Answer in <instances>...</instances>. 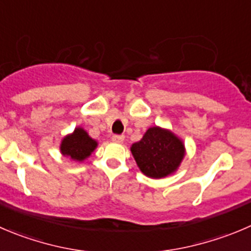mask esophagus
Segmentation results:
<instances>
[{
  "label": "esophagus",
  "instance_id": "1",
  "mask_svg": "<svg viewBox=\"0 0 251 251\" xmlns=\"http://www.w3.org/2000/svg\"><path fill=\"white\" fill-rule=\"evenodd\" d=\"M112 140H113L114 143H123L124 142V135H119V134H114L113 137H112Z\"/></svg>",
  "mask_w": 251,
  "mask_h": 251
}]
</instances>
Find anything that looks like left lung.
Wrapping results in <instances>:
<instances>
[{"label": "left lung", "mask_w": 251, "mask_h": 251, "mask_svg": "<svg viewBox=\"0 0 251 251\" xmlns=\"http://www.w3.org/2000/svg\"><path fill=\"white\" fill-rule=\"evenodd\" d=\"M130 151L145 176L163 178L177 170L185 156V145L171 130L151 127L130 147Z\"/></svg>", "instance_id": "left-lung-1"}]
</instances>
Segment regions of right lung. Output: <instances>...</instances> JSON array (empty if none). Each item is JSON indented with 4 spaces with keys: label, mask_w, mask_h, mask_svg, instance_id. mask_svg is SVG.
I'll list each match as a JSON object with an SVG mask.
<instances>
[{
    "label": "right lung",
    "mask_w": 251,
    "mask_h": 251,
    "mask_svg": "<svg viewBox=\"0 0 251 251\" xmlns=\"http://www.w3.org/2000/svg\"><path fill=\"white\" fill-rule=\"evenodd\" d=\"M97 148V142L81 127L75 128L71 134L66 135L60 144V151L75 161H83Z\"/></svg>",
    "instance_id": "add662e5"
}]
</instances>
